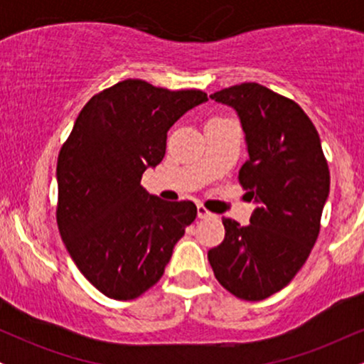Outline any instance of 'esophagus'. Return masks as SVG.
Segmentation results:
<instances>
[{
    "mask_svg": "<svg viewBox=\"0 0 364 364\" xmlns=\"http://www.w3.org/2000/svg\"><path fill=\"white\" fill-rule=\"evenodd\" d=\"M196 214H198L200 219H207V217H212L210 212H208L203 205H196Z\"/></svg>",
    "mask_w": 364,
    "mask_h": 364,
    "instance_id": "1",
    "label": "esophagus"
}]
</instances>
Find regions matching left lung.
I'll list each match as a JSON object with an SVG mask.
<instances>
[{"label":"left lung","instance_id":"obj_1","mask_svg":"<svg viewBox=\"0 0 364 364\" xmlns=\"http://www.w3.org/2000/svg\"><path fill=\"white\" fill-rule=\"evenodd\" d=\"M210 99L240 118L248 152L240 183L255 210L248 225L223 219L224 241L208 250V262L231 294L260 301L286 287L306 262L328 198V166L318 132L291 99L253 82Z\"/></svg>","mask_w":364,"mask_h":364}]
</instances>
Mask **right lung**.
<instances>
[{"label": "right lung", "mask_w": 364, "mask_h": 364, "mask_svg": "<svg viewBox=\"0 0 364 364\" xmlns=\"http://www.w3.org/2000/svg\"><path fill=\"white\" fill-rule=\"evenodd\" d=\"M207 101L202 90L129 78L94 95L75 121L58 157V228L75 265L107 298L150 289L195 220L193 202H166L140 181L164 157L169 128Z\"/></svg>", "instance_id": "obj_1"}]
</instances>
